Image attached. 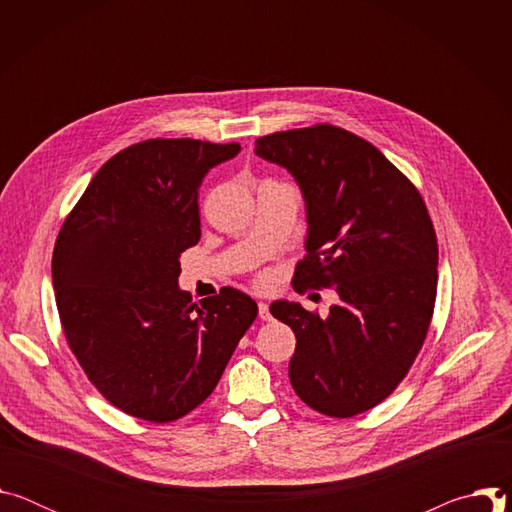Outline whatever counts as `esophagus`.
I'll return each instance as SVG.
<instances>
[{
	"instance_id": "1",
	"label": "esophagus",
	"mask_w": 512,
	"mask_h": 512,
	"mask_svg": "<svg viewBox=\"0 0 512 512\" xmlns=\"http://www.w3.org/2000/svg\"><path fill=\"white\" fill-rule=\"evenodd\" d=\"M259 318L263 320V322H269L273 316H271V312H269V306L265 304V302H259Z\"/></svg>"
}]
</instances>
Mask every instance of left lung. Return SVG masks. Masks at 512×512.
<instances>
[{
  "mask_svg": "<svg viewBox=\"0 0 512 512\" xmlns=\"http://www.w3.org/2000/svg\"><path fill=\"white\" fill-rule=\"evenodd\" d=\"M255 154L287 168L306 198V259L294 289L338 291L328 318L275 302L296 334L289 381L328 417H352L385 401L407 377L435 306L437 239L415 184L373 143L342 127L275 131Z\"/></svg>",
  "mask_w": 512,
  "mask_h": 512,
  "instance_id": "8db88e82",
  "label": "left lung"
}]
</instances>
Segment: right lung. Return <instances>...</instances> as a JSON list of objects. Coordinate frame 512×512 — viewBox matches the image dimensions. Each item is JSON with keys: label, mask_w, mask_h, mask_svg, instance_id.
<instances>
[{"label": "right lung", "mask_w": 512, "mask_h": 512, "mask_svg": "<svg viewBox=\"0 0 512 512\" xmlns=\"http://www.w3.org/2000/svg\"><path fill=\"white\" fill-rule=\"evenodd\" d=\"M233 143L145 139L115 154L72 208L52 253L66 342L123 413L170 423L221 381L257 304L223 287L196 306L178 289L180 255L200 241L198 188Z\"/></svg>", "instance_id": "obj_1"}]
</instances>
